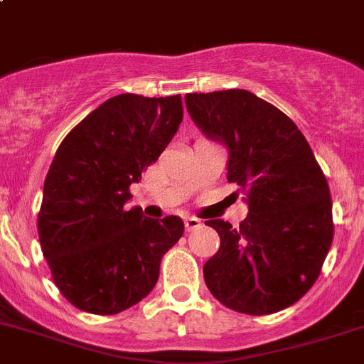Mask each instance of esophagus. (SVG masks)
<instances>
[{"label": "esophagus", "mask_w": 364, "mask_h": 364, "mask_svg": "<svg viewBox=\"0 0 364 364\" xmlns=\"http://www.w3.org/2000/svg\"><path fill=\"white\" fill-rule=\"evenodd\" d=\"M186 230H195L200 227V219L197 218H186Z\"/></svg>", "instance_id": "esophagus-1"}]
</instances>
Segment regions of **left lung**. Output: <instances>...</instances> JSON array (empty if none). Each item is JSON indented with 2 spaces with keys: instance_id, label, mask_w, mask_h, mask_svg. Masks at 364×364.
<instances>
[{
  "instance_id": "8db88e82",
  "label": "left lung",
  "mask_w": 364,
  "mask_h": 364,
  "mask_svg": "<svg viewBox=\"0 0 364 364\" xmlns=\"http://www.w3.org/2000/svg\"><path fill=\"white\" fill-rule=\"evenodd\" d=\"M186 106L204 135L227 145V180L249 206L238 229L223 219L206 221L221 238L203 268L206 287L243 314L283 311L316 283L331 247L326 175L292 119L253 92H191Z\"/></svg>"
}]
</instances>
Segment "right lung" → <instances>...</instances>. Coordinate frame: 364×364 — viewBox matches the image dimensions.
Returning a JSON list of instances; mask_svg holds the SVG:
<instances>
[{
    "instance_id": "add662e5",
    "label": "right lung",
    "mask_w": 364,
    "mask_h": 364,
    "mask_svg": "<svg viewBox=\"0 0 364 364\" xmlns=\"http://www.w3.org/2000/svg\"><path fill=\"white\" fill-rule=\"evenodd\" d=\"M182 98L119 95L68 132L44 180L38 238L59 292L80 311L117 314L156 287L184 234L176 215L128 208L130 186L175 137Z\"/></svg>"
}]
</instances>
